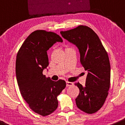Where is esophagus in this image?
Segmentation results:
<instances>
[{"label":"esophagus","instance_id":"1","mask_svg":"<svg viewBox=\"0 0 125 125\" xmlns=\"http://www.w3.org/2000/svg\"><path fill=\"white\" fill-rule=\"evenodd\" d=\"M66 86H67V87H69V86L73 85V82H68V81H66Z\"/></svg>","mask_w":125,"mask_h":125}]
</instances>
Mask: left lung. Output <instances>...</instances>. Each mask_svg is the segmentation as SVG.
Wrapping results in <instances>:
<instances>
[{
    "instance_id": "left-lung-1",
    "label": "left lung",
    "mask_w": 125,
    "mask_h": 125,
    "mask_svg": "<svg viewBox=\"0 0 125 125\" xmlns=\"http://www.w3.org/2000/svg\"><path fill=\"white\" fill-rule=\"evenodd\" d=\"M60 33L78 48L80 61L87 71L85 85L76 83L80 91L76 98L77 107L85 113H95L104 103L110 87L111 65L107 52L97 34L87 26L79 25Z\"/></svg>"
}]
</instances>
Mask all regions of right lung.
Wrapping results in <instances>:
<instances>
[{"label":"right lung","instance_id":"obj_1","mask_svg":"<svg viewBox=\"0 0 125 125\" xmlns=\"http://www.w3.org/2000/svg\"><path fill=\"white\" fill-rule=\"evenodd\" d=\"M57 42H63L59 35L35 30L25 39L16 56V75L21 94L30 108L42 116L56 110L57 96L66 87L63 80L53 81L43 74L49 65L47 51Z\"/></svg>","mask_w":125,"mask_h":125}]
</instances>
